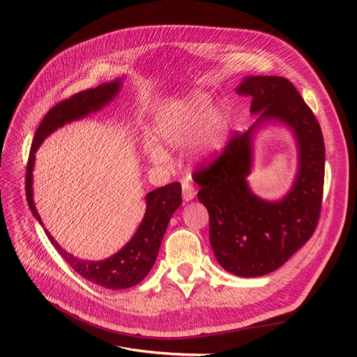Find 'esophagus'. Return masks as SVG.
<instances>
[{
    "instance_id": "34e87169",
    "label": "esophagus",
    "mask_w": 357,
    "mask_h": 357,
    "mask_svg": "<svg viewBox=\"0 0 357 357\" xmlns=\"http://www.w3.org/2000/svg\"><path fill=\"white\" fill-rule=\"evenodd\" d=\"M195 194H197V191H195V188H194V186H192L191 183H188V182H183V183H182V198H183L185 201L194 199Z\"/></svg>"
}]
</instances>
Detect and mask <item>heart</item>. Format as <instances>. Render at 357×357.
I'll return each instance as SVG.
<instances>
[{
  "instance_id": "obj_1",
  "label": "heart",
  "mask_w": 357,
  "mask_h": 357,
  "mask_svg": "<svg viewBox=\"0 0 357 357\" xmlns=\"http://www.w3.org/2000/svg\"><path fill=\"white\" fill-rule=\"evenodd\" d=\"M210 105L208 93L197 92L190 100L165 108L155 119L153 139L172 147L194 140L197 150L202 155L210 156L218 152L226 139L229 111L221 105L208 112ZM149 153L153 160L165 159V153L159 147H150Z\"/></svg>"
}]
</instances>
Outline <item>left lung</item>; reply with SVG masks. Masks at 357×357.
Returning a JSON list of instances; mask_svg holds the SVG:
<instances>
[{"mask_svg":"<svg viewBox=\"0 0 357 357\" xmlns=\"http://www.w3.org/2000/svg\"><path fill=\"white\" fill-rule=\"evenodd\" d=\"M236 91L252 97L257 120L246 133L234 131L221 155L197 169L192 179L210 214V243L218 264L233 275L256 278L282 266L311 238L321 213L326 147L314 112L287 78L248 77ZM275 119L293 130L298 172L282 200L266 202L251 192L245 178L255 130Z\"/></svg>","mask_w":357,"mask_h":357,"instance_id":"1","label":"left lung"}]
</instances>
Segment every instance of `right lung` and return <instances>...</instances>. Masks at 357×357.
Returning <instances> with one entry per match:
<instances>
[{
    "label": "right lung",
    "instance_id": "1",
    "mask_svg": "<svg viewBox=\"0 0 357 357\" xmlns=\"http://www.w3.org/2000/svg\"><path fill=\"white\" fill-rule=\"evenodd\" d=\"M121 79L98 85L75 93L70 98L61 101L49 109L43 117L42 123L36 130V135L31 143L27 172H26V195L30 211L36 220L43 226L42 218L36 210L33 201V166L34 153L40 147L43 140L53 133L54 130L70 123L86 117L89 112L98 111L107 105L120 91ZM182 202V188L179 182H172L162 186L146 195V213L135 236L127 245L116 255L100 261L79 260L65 252L50 233L45 229L53 248L59 252L66 264L89 282L104 287L107 289H126L135 287L146 278V275L153 268L162 238L172 214L178 210ZM45 227V226H43Z\"/></svg>",
    "mask_w": 357,
    "mask_h": 357
}]
</instances>
